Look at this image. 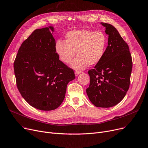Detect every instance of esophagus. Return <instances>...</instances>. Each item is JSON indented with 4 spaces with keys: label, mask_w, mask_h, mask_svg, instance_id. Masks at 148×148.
<instances>
[{
    "label": "esophagus",
    "mask_w": 148,
    "mask_h": 148,
    "mask_svg": "<svg viewBox=\"0 0 148 148\" xmlns=\"http://www.w3.org/2000/svg\"><path fill=\"white\" fill-rule=\"evenodd\" d=\"M80 73H81V72H80V71H76L75 72V76H77V75H79Z\"/></svg>",
    "instance_id": "1"
}]
</instances>
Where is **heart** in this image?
<instances>
[{
    "label": "heart",
    "mask_w": 148,
    "mask_h": 148,
    "mask_svg": "<svg viewBox=\"0 0 148 148\" xmlns=\"http://www.w3.org/2000/svg\"><path fill=\"white\" fill-rule=\"evenodd\" d=\"M65 38L66 41L60 39L56 42L55 50L64 64L70 63L77 52L78 56L71 64L75 70H83L88 64H97L105 53L108 38L103 32L75 29L68 32Z\"/></svg>",
    "instance_id": "1"
}]
</instances>
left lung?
Returning <instances> with one entry per match:
<instances>
[{"label": "left lung", "mask_w": 148, "mask_h": 148, "mask_svg": "<svg viewBox=\"0 0 148 148\" xmlns=\"http://www.w3.org/2000/svg\"><path fill=\"white\" fill-rule=\"evenodd\" d=\"M108 35L102 60L88 71L90 85L86 93L96 107L110 108L120 102L129 90L132 70L129 47L112 25L101 23Z\"/></svg>", "instance_id": "obj_1"}]
</instances>
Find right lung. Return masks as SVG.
Masks as SVG:
<instances>
[{"mask_svg":"<svg viewBox=\"0 0 148 148\" xmlns=\"http://www.w3.org/2000/svg\"><path fill=\"white\" fill-rule=\"evenodd\" d=\"M54 30L52 26L36 29L22 43L14 64L19 92L32 106L42 111L60 106L68 83L75 78L72 69L59 60Z\"/></svg>","mask_w":148,"mask_h":148,"instance_id":"obj_1","label":"right lung"}]
</instances>
